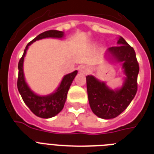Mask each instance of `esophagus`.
Instances as JSON below:
<instances>
[{
    "mask_svg": "<svg viewBox=\"0 0 154 154\" xmlns=\"http://www.w3.org/2000/svg\"><path fill=\"white\" fill-rule=\"evenodd\" d=\"M79 72L82 74H88L90 72V69L89 67H87V66H82L79 69Z\"/></svg>",
    "mask_w": 154,
    "mask_h": 154,
    "instance_id": "obj_1",
    "label": "esophagus"
}]
</instances>
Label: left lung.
<instances>
[{
  "instance_id": "8db88e82",
  "label": "left lung",
  "mask_w": 154,
  "mask_h": 154,
  "mask_svg": "<svg viewBox=\"0 0 154 154\" xmlns=\"http://www.w3.org/2000/svg\"><path fill=\"white\" fill-rule=\"evenodd\" d=\"M106 56L117 62H122L125 74L124 84L119 89L112 90L92 75L86 77L87 93L90 108L94 114L103 119H111L126 109L137 91L139 65L136 53L123 37H120L117 46L109 48Z\"/></svg>"
}]
</instances>
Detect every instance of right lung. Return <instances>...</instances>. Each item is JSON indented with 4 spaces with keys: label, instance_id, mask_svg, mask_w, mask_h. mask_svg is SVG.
Listing matches in <instances>:
<instances>
[{
    "label": "right lung",
    "instance_id": "right-lung-1",
    "mask_svg": "<svg viewBox=\"0 0 154 154\" xmlns=\"http://www.w3.org/2000/svg\"><path fill=\"white\" fill-rule=\"evenodd\" d=\"M64 36V32L58 30H49L42 32L36 37L34 39L31 41L25 47V51L22 57L18 63V78H17V89L22 97L23 101L25 105L29 108V109L34 113L36 116L42 118H50L62 110L65 101L67 98V94L69 87L72 84V81L77 74V71L69 73L63 77L58 89L52 94L48 96H38L29 89L25 81L24 72H23V62L25 53L30 45L37 40L47 38V37H53V38H61Z\"/></svg>",
    "mask_w": 154,
    "mask_h": 154
}]
</instances>
